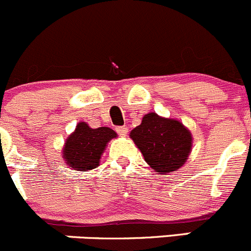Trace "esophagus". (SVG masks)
<instances>
[{
    "label": "esophagus",
    "mask_w": 251,
    "mask_h": 251,
    "mask_svg": "<svg viewBox=\"0 0 251 251\" xmlns=\"http://www.w3.org/2000/svg\"><path fill=\"white\" fill-rule=\"evenodd\" d=\"M116 131H117V133H118V135L126 136V134H128V126H117V128H116Z\"/></svg>",
    "instance_id": "34e87169"
}]
</instances>
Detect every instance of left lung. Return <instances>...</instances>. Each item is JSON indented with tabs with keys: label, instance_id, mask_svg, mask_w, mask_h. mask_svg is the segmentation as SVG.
I'll list each match as a JSON object with an SVG mask.
<instances>
[{
	"label": "left lung",
	"instance_id": "1",
	"mask_svg": "<svg viewBox=\"0 0 251 251\" xmlns=\"http://www.w3.org/2000/svg\"><path fill=\"white\" fill-rule=\"evenodd\" d=\"M130 138L152 170L171 173L182 167L192 150V134L179 121L145 115L141 125L130 131Z\"/></svg>",
	"mask_w": 251,
	"mask_h": 251
}]
</instances>
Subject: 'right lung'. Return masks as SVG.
I'll list each match as a JSON object with an SVG mask.
<instances>
[{
	"label": "right lung",
	"mask_w": 251,
	"mask_h": 251,
	"mask_svg": "<svg viewBox=\"0 0 251 251\" xmlns=\"http://www.w3.org/2000/svg\"><path fill=\"white\" fill-rule=\"evenodd\" d=\"M117 134L108 126L90 128L80 122L75 130L67 138L63 149V158L67 165L75 171L86 172L98 167L101 155L111 139Z\"/></svg>",
	"instance_id": "obj_1"
}]
</instances>
